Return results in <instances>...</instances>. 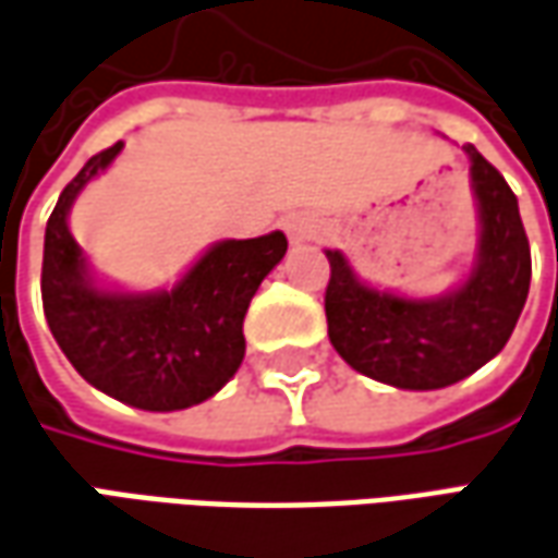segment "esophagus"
Instances as JSON below:
<instances>
[{
    "instance_id": "obj_1",
    "label": "esophagus",
    "mask_w": 558,
    "mask_h": 558,
    "mask_svg": "<svg viewBox=\"0 0 558 558\" xmlns=\"http://www.w3.org/2000/svg\"><path fill=\"white\" fill-rule=\"evenodd\" d=\"M283 229H287L293 244H302V241H311V238H314V226H311L308 216L302 214L287 216V219H283Z\"/></svg>"
}]
</instances>
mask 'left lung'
I'll list each match as a JSON object with an SVG mask.
<instances>
[{
  "label": "left lung",
  "instance_id": "left-lung-1",
  "mask_svg": "<svg viewBox=\"0 0 558 558\" xmlns=\"http://www.w3.org/2000/svg\"><path fill=\"white\" fill-rule=\"evenodd\" d=\"M470 183L480 210V244L468 280L437 299L385 293L354 275L339 250H327V327L339 357L390 388L437 390L486 366L517 327L532 250L513 189L473 146Z\"/></svg>",
  "mask_w": 558,
  "mask_h": 558
}]
</instances>
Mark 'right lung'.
Returning <instances> with one entry per match:
<instances>
[{"label": "right lung", "mask_w": 558, "mask_h": 558, "mask_svg": "<svg viewBox=\"0 0 558 558\" xmlns=\"http://www.w3.org/2000/svg\"><path fill=\"white\" fill-rule=\"evenodd\" d=\"M124 143L97 151L75 173L45 226L41 305L60 351L88 385L146 412L189 409L214 397L244 360V314L287 238L271 231L219 241L173 290L121 293L97 287L70 234L72 201Z\"/></svg>", "instance_id": "right-lung-1"}]
</instances>
